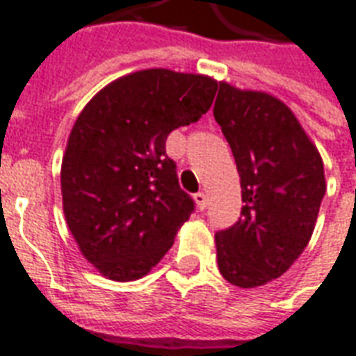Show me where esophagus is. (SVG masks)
Segmentation results:
<instances>
[{
  "mask_svg": "<svg viewBox=\"0 0 356 356\" xmlns=\"http://www.w3.org/2000/svg\"><path fill=\"white\" fill-rule=\"evenodd\" d=\"M194 202H196V206L198 209H206L208 208V196L204 193H196L194 194Z\"/></svg>",
  "mask_w": 356,
  "mask_h": 356,
  "instance_id": "obj_1",
  "label": "esophagus"
}]
</instances>
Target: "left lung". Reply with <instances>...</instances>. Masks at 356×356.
Segmentation results:
<instances>
[{
	"mask_svg": "<svg viewBox=\"0 0 356 356\" xmlns=\"http://www.w3.org/2000/svg\"><path fill=\"white\" fill-rule=\"evenodd\" d=\"M216 122L236 162L242 211L216 232L225 280L257 288L282 276L305 250L326 193L318 150L286 104L221 81Z\"/></svg>",
	"mask_w": 356,
	"mask_h": 356,
	"instance_id": "1",
	"label": "left lung"
}]
</instances>
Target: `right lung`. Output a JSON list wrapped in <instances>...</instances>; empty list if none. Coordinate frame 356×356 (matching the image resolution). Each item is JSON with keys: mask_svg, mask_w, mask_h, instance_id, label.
Masks as SVG:
<instances>
[{"mask_svg": "<svg viewBox=\"0 0 356 356\" xmlns=\"http://www.w3.org/2000/svg\"><path fill=\"white\" fill-rule=\"evenodd\" d=\"M217 81L148 68L118 78L76 120L60 168L66 223L80 252L118 282L145 276L194 211L165 139L198 122Z\"/></svg>", "mask_w": 356, "mask_h": 356, "instance_id": "obj_1", "label": "right lung"}]
</instances>
